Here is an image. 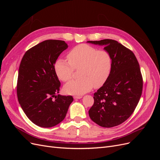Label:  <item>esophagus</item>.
Wrapping results in <instances>:
<instances>
[{
	"label": "esophagus",
	"instance_id": "obj_1",
	"mask_svg": "<svg viewBox=\"0 0 160 160\" xmlns=\"http://www.w3.org/2000/svg\"><path fill=\"white\" fill-rule=\"evenodd\" d=\"M73 98H74V99H79L82 98V96H76V95H75V96L73 97Z\"/></svg>",
	"mask_w": 160,
	"mask_h": 160
}]
</instances>
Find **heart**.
Returning a JSON list of instances; mask_svg holds the SVG:
<instances>
[{"instance_id": "heart-1", "label": "heart", "mask_w": 160, "mask_h": 160, "mask_svg": "<svg viewBox=\"0 0 160 160\" xmlns=\"http://www.w3.org/2000/svg\"><path fill=\"white\" fill-rule=\"evenodd\" d=\"M67 62L58 59L55 65V72L62 81L70 80L74 70L79 71V77L67 83L64 89L67 93L82 95L93 87L98 89L108 81L112 69V59L105 50H98L88 44H81L72 49L67 55Z\"/></svg>"}]
</instances>
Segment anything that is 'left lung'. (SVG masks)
Returning <instances> with one entry per match:
<instances>
[{"mask_svg": "<svg viewBox=\"0 0 160 160\" xmlns=\"http://www.w3.org/2000/svg\"><path fill=\"white\" fill-rule=\"evenodd\" d=\"M88 42L104 45L112 59L110 76L94 93L89 117L101 127L117 126L133 113L141 98L143 78L139 62L132 51L115 40Z\"/></svg>", "mask_w": 160, "mask_h": 160, "instance_id": "obj_1", "label": "left lung"}]
</instances>
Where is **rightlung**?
Wrapping results in <instances>:
<instances>
[{
    "mask_svg": "<svg viewBox=\"0 0 160 160\" xmlns=\"http://www.w3.org/2000/svg\"><path fill=\"white\" fill-rule=\"evenodd\" d=\"M67 47L64 41H44L25 53L19 66L18 102L27 118L39 127L51 128L61 123L73 101L71 95H57L61 83L55 64Z\"/></svg>",
    "mask_w": 160,
    "mask_h": 160,
    "instance_id": "right-lung-1",
    "label": "right lung"
}]
</instances>
